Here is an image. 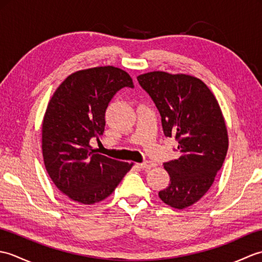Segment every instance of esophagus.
I'll return each mask as SVG.
<instances>
[{"label":"esophagus","instance_id":"34e87169","mask_svg":"<svg viewBox=\"0 0 262 262\" xmlns=\"http://www.w3.org/2000/svg\"><path fill=\"white\" fill-rule=\"evenodd\" d=\"M138 165H140V168H142L143 170H149L153 168V166H155V163L152 162V161H145V162L140 163Z\"/></svg>","mask_w":262,"mask_h":262}]
</instances>
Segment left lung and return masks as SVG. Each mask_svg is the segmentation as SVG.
Listing matches in <instances>:
<instances>
[{
  "label": "left lung",
  "instance_id": "8db88e82",
  "mask_svg": "<svg viewBox=\"0 0 262 262\" xmlns=\"http://www.w3.org/2000/svg\"><path fill=\"white\" fill-rule=\"evenodd\" d=\"M161 115L164 135L178 141L179 159L164 163L170 183L159 197L173 208L197 203L213 185L229 148L225 120L205 83L187 74L155 71L137 76Z\"/></svg>",
  "mask_w": 262,
  "mask_h": 262
}]
</instances>
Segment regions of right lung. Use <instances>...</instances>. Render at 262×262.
<instances>
[{
  "label": "right lung",
  "instance_id": "add662e5",
  "mask_svg": "<svg viewBox=\"0 0 262 262\" xmlns=\"http://www.w3.org/2000/svg\"><path fill=\"white\" fill-rule=\"evenodd\" d=\"M134 88L127 72L114 66L77 71L55 91L42 120L45 168L60 191L91 205L110 196L133 163L98 154L92 137L102 135L110 100L122 88Z\"/></svg>",
  "mask_w": 262,
  "mask_h": 262
}]
</instances>
